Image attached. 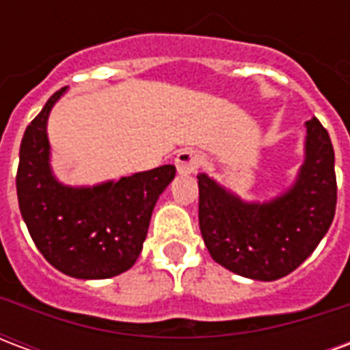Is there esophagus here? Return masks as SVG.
Returning a JSON list of instances; mask_svg holds the SVG:
<instances>
[{
  "label": "esophagus",
  "mask_w": 350,
  "mask_h": 350,
  "mask_svg": "<svg viewBox=\"0 0 350 350\" xmlns=\"http://www.w3.org/2000/svg\"><path fill=\"white\" fill-rule=\"evenodd\" d=\"M200 165H202V153L197 152V150L185 148L176 155V168L182 176L195 174Z\"/></svg>",
  "instance_id": "1"
}]
</instances>
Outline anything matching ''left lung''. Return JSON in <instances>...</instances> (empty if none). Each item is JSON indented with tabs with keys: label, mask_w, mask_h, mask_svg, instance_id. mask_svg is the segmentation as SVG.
<instances>
[{
	"label": "left lung",
	"mask_w": 350,
	"mask_h": 350,
	"mask_svg": "<svg viewBox=\"0 0 350 350\" xmlns=\"http://www.w3.org/2000/svg\"><path fill=\"white\" fill-rule=\"evenodd\" d=\"M198 225L223 268L255 281L288 275L328 232L338 200L334 146L317 118L306 122L304 163L293 185L270 200H243L198 174Z\"/></svg>",
	"instance_id": "8db88e82"
}]
</instances>
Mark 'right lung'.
<instances>
[{
  "instance_id": "right-lung-1",
  "label": "right lung",
  "mask_w": 350,
  "mask_h": 350,
  "mask_svg": "<svg viewBox=\"0 0 350 350\" xmlns=\"http://www.w3.org/2000/svg\"><path fill=\"white\" fill-rule=\"evenodd\" d=\"M67 88L56 92L27 125L16 172L22 219L37 250L56 270L77 279H108L137 262L153 208L174 180V165L107 180L67 185L50 165L49 116Z\"/></svg>"
}]
</instances>
